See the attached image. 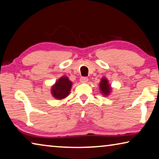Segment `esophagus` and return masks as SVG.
I'll use <instances>...</instances> for the list:
<instances>
[{
  "mask_svg": "<svg viewBox=\"0 0 159 159\" xmlns=\"http://www.w3.org/2000/svg\"><path fill=\"white\" fill-rule=\"evenodd\" d=\"M80 81L81 83H87L88 81H89V79L86 77H81L80 79Z\"/></svg>",
  "mask_w": 159,
  "mask_h": 159,
  "instance_id": "34e87169",
  "label": "esophagus"
}]
</instances>
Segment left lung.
I'll use <instances>...</instances> for the list:
<instances>
[{"instance_id":"obj_1","label":"left lung","mask_w":159,"mask_h":159,"mask_svg":"<svg viewBox=\"0 0 159 159\" xmlns=\"http://www.w3.org/2000/svg\"><path fill=\"white\" fill-rule=\"evenodd\" d=\"M100 89L101 92H102L103 95L107 96L111 91V87L108 85V80L106 79H101V84H100Z\"/></svg>"}]
</instances>
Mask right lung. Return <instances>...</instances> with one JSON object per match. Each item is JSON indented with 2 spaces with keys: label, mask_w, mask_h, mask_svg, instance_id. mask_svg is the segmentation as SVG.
Wrapping results in <instances>:
<instances>
[{
  "label": "right lung",
  "mask_w": 159,
  "mask_h": 159,
  "mask_svg": "<svg viewBox=\"0 0 159 159\" xmlns=\"http://www.w3.org/2000/svg\"><path fill=\"white\" fill-rule=\"evenodd\" d=\"M71 86V81H70L66 76H63L52 87V94L56 98L63 99L69 94Z\"/></svg>",
  "instance_id": "1"
}]
</instances>
